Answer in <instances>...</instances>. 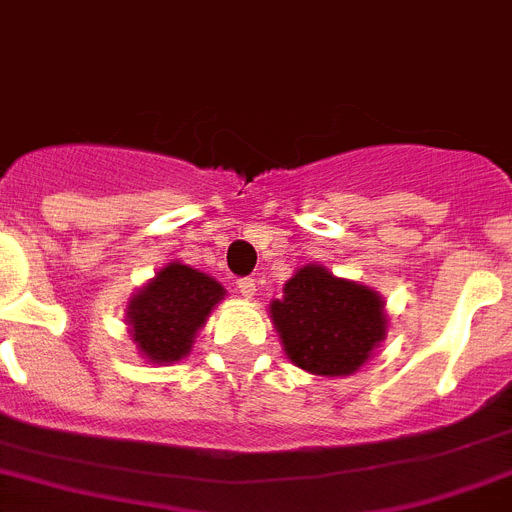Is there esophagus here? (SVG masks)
<instances>
[{"label":"esophagus","mask_w":512,"mask_h":512,"mask_svg":"<svg viewBox=\"0 0 512 512\" xmlns=\"http://www.w3.org/2000/svg\"><path fill=\"white\" fill-rule=\"evenodd\" d=\"M238 290L243 298H253L256 295V279L253 277H240L238 279Z\"/></svg>","instance_id":"esophagus-1"}]
</instances>
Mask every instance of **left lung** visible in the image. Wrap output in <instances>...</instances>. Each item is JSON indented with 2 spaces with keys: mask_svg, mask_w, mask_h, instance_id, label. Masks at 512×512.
I'll return each mask as SVG.
<instances>
[{
  "mask_svg": "<svg viewBox=\"0 0 512 512\" xmlns=\"http://www.w3.org/2000/svg\"><path fill=\"white\" fill-rule=\"evenodd\" d=\"M285 298L272 300L274 329L298 368L313 375H352L386 339L383 298L318 264L292 274Z\"/></svg>",
  "mask_w": 512,
  "mask_h": 512,
  "instance_id": "obj_1",
  "label": "left lung"
}]
</instances>
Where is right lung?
Segmentation results:
<instances>
[{
    "mask_svg": "<svg viewBox=\"0 0 512 512\" xmlns=\"http://www.w3.org/2000/svg\"><path fill=\"white\" fill-rule=\"evenodd\" d=\"M222 298L225 290L217 279L170 261L126 305L131 339L157 365L183 360Z\"/></svg>",
    "mask_w": 512,
    "mask_h": 512,
    "instance_id": "obj_1",
    "label": "right lung"
}]
</instances>
